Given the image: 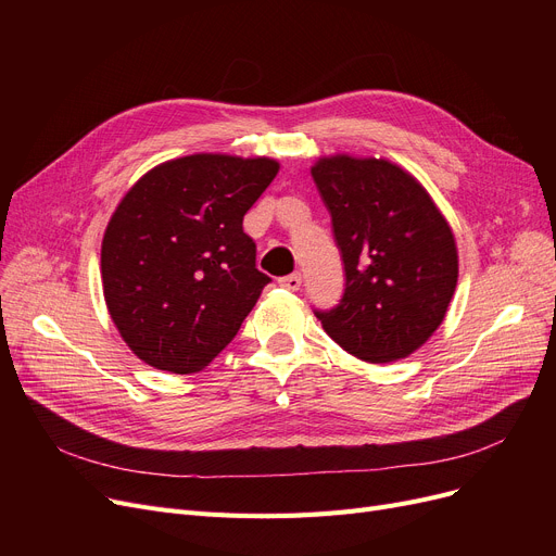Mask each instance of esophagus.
I'll list each match as a JSON object with an SVG mask.
<instances>
[{
	"label": "esophagus",
	"instance_id": "34e87169",
	"mask_svg": "<svg viewBox=\"0 0 556 556\" xmlns=\"http://www.w3.org/2000/svg\"><path fill=\"white\" fill-rule=\"evenodd\" d=\"M279 286L281 288H286V290H300V286H302V275L300 273H293V275H286V277H281L279 279Z\"/></svg>",
	"mask_w": 556,
	"mask_h": 556
}]
</instances>
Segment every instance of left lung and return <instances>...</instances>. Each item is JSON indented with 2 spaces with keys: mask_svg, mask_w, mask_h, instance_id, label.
Wrapping results in <instances>:
<instances>
[{
  "mask_svg": "<svg viewBox=\"0 0 556 556\" xmlns=\"http://www.w3.org/2000/svg\"><path fill=\"white\" fill-rule=\"evenodd\" d=\"M311 175L346 277L340 304L317 319L361 361L407 358L440 329L455 293L448 220L415 175L383 157H319Z\"/></svg>",
  "mask_w": 556,
  "mask_h": 556,
  "instance_id": "8db88e82",
  "label": "left lung"
}]
</instances>
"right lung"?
I'll use <instances>...</instances> for the list:
<instances>
[{"label":"right lung","instance_id":"add662e5","mask_svg":"<svg viewBox=\"0 0 556 556\" xmlns=\"http://www.w3.org/2000/svg\"><path fill=\"white\" fill-rule=\"evenodd\" d=\"M277 173L270 157L195 153L157 164L116 204L101 243L103 298L146 365L195 374L239 333L270 283L243 216Z\"/></svg>","mask_w":556,"mask_h":556}]
</instances>
